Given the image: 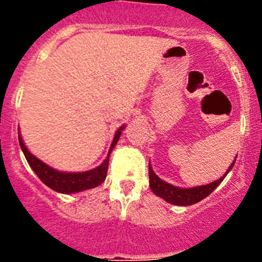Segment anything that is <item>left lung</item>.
I'll return each instance as SVG.
<instances>
[{
	"label": "left lung",
	"mask_w": 262,
	"mask_h": 262,
	"mask_svg": "<svg viewBox=\"0 0 262 262\" xmlns=\"http://www.w3.org/2000/svg\"><path fill=\"white\" fill-rule=\"evenodd\" d=\"M237 157V156H236ZM236 159L233 160V163L231 164L230 168L227 169V172L222 176L219 180L214 182H210L207 185H202V186H194V187H178L174 185H170L165 182L164 180L159 177L156 173L154 172L151 164H149V186L151 190L156 194L157 196L163 198L168 203H172L176 206H190L194 203L200 202L203 198L212 193V191L219 186L222 181L224 180L228 172L233 168Z\"/></svg>",
	"instance_id": "obj_1"
}]
</instances>
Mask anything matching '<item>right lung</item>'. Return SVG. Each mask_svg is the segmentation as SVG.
<instances>
[{
  "label": "right lung",
  "mask_w": 262,
  "mask_h": 262,
  "mask_svg": "<svg viewBox=\"0 0 262 262\" xmlns=\"http://www.w3.org/2000/svg\"><path fill=\"white\" fill-rule=\"evenodd\" d=\"M124 124L118 128L115 133L114 139L111 142L110 149L107 152V156L103 160V163L98 165L97 168L90 169V170H85V172H61V170H56L55 168L46 164L45 161H41L36 156L31 154L27 149V147L23 143V139L20 136L19 131H18V139H19V145L22 148V152L26 157L27 163L31 166V169L36 173L40 181L45 185H47L50 189L57 191L61 194H73L80 193V191L88 190V189H93V187L99 186L105 181L106 174H107L108 168V157H110L113 148L118 143L120 138V134L124 129Z\"/></svg>",
  "instance_id": "add662e5"
}]
</instances>
